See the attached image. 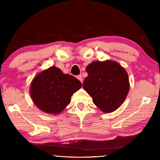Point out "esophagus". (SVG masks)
Masks as SVG:
<instances>
[{"instance_id": "1", "label": "esophagus", "mask_w": 160, "mask_h": 160, "mask_svg": "<svg viewBox=\"0 0 160 160\" xmlns=\"http://www.w3.org/2000/svg\"><path fill=\"white\" fill-rule=\"evenodd\" d=\"M78 80H79L82 83V82H83V79H82V76H81V75H79V76H78L77 77H76Z\"/></svg>"}]
</instances>
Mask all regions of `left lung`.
<instances>
[{"mask_svg": "<svg viewBox=\"0 0 160 160\" xmlns=\"http://www.w3.org/2000/svg\"><path fill=\"white\" fill-rule=\"evenodd\" d=\"M88 76L83 89L92 97L93 103L104 112L111 113L124 102L129 91L127 72L112 60L94 61L86 68Z\"/></svg>", "mask_w": 160, "mask_h": 160, "instance_id": "obj_1", "label": "left lung"}]
</instances>
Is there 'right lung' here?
I'll return each instance as SVG.
<instances>
[{"mask_svg": "<svg viewBox=\"0 0 160 160\" xmlns=\"http://www.w3.org/2000/svg\"><path fill=\"white\" fill-rule=\"evenodd\" d=\"M82 83L59 68L51 67L33 78L30 94L36 106L49 114H59L71 102L72 95L79 90Z\"/></svg>", "mask_w": 160, "mask_h": 160, "instance_id": "1", "label": "right lung"}]
</instances>
